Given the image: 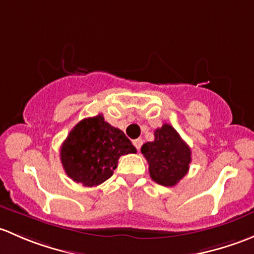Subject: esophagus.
<instances>
[{
  "label": "esophagus",
  "mask_w": 254,
  "mask_h": 254,
  "mask_svg": "<svg viewBox=\"0 0 254 254\" xmlns=\"http://www.w3.org/2000/svg\"><path fill=\"white\" fill-rule=\"evenodd\" d=\"M142 144H143V140L140 139V138H138V139H134V140H133V145H134L135 148L138 149V150H139L140 146H142Z\"/></svg>",
  "instance_id": "1"
}]
</instances>
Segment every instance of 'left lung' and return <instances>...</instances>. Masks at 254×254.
<instances>
[{"label":"left lung","mask_w":254,"mask_h":254,"mask_svg":"<svg viewBox=\"0 0 254 254\" xmlns=\"http://www.w3.org/2000/svg\"><path fill=\"white\" fill-rule=\"evenodd\" d=\"M155 139L143 144L142 154L149 164V174L153 181L172 187L188 172L190 149L170 125H163L154 132Z\"/></svg>","instance_id":"obj_1"}]
</instances>
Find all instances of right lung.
Returning <instances> with one entry per match:
<instances>
[{"label":"right lung","instance_id":"obj_1","mask_svg":"<svg viewBox=\"0 0 254 254\" xmlns=\"http://www.w3.org/2000/svg\"><path fill=\"white\" fill-rule=\"evenodd\" d=\"M135 151L121 129L98 115L75 125L60 153L68 177L85 187H94L112 176L120 156Z\"/></svg>","mask_w":254,"mask_h":254}]
</instances>
